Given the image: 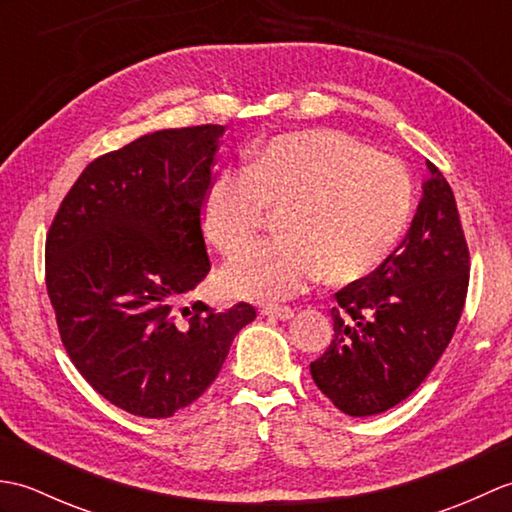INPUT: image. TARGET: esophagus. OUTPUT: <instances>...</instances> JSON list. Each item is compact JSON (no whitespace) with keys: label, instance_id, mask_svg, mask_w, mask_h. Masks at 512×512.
<instances>
[{"label":"esophagus","instance_id":"obj_1","mask_svg":"<svg viewBox=\"0 0 512 512\" xmlns=\"http://www.w3.org/2000/svg\"><path fill=\"white\" fill-rule=\"evenodd\" d=\"M264 317H270V319H279V321H288L295 317V310L292 308H286V306H270V308H264L262 310Z\"/></svg>","mask_w":512,"mask_h":512}]
</instances>
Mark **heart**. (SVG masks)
<instances>
[{
    "instance_id": "heart-1",
    "label": "heart",
    "mask_w": 512,
    "mask_h": 512,
    "mask_svg": "<svg viewBox=\"0 0 512 512\" xmlns=\"http://www.w3.org/2000/svg\"><path fill=\"white\" fill-rule=\"evenodd\" d=\"M416 200L398 156L336 129L284 134L250 151L244 169L213 178L202 206L206 237L224 255L246 246L279 211L284 237L244 248L222 270L235 297L275 303L328 277L367 275L394 250Z\"/></svg>"
}]
</instances>
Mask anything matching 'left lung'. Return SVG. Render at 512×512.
I'll list each match as a JSON object with an SVG mask.
<instances>
[{
    "mask_svg": "<svg viewBox=\"0 0 512 512\" xmlns=\"http://www.w3.org/2000/svg\"><path fill=\"white\" fill-rule=\"evenodd\" d=\"M409 231L374 273L334 295V339L310 363L314 383L347 416H376L416 391L447 350L469 290V244L442 171Z\"/></svg>",
    "mask_w": 512,
    "mask_h": 512,
    "instance_id": "8db88e82",
    "label": "left lung"
}]
</instances>
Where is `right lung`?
<instances>
[{
  "label": "right lung",
  "instance_id": "right-lung-1",
  "mask_svg": "<svg viewBox=\"0 0 512 512\" xmlns=\"http://www.w3.org/2000/svg\"><path fill=\"white\" fill-rule=\"evenodd\" d=\"M224 125L162 129L92 160L46 235V286L79 374L140 418H171L220 374L250 303L184 306L209 275L202 206Z\"/></svg>",
  "mask_w": 512,
  "mask_h": 512
}]
</instances>
